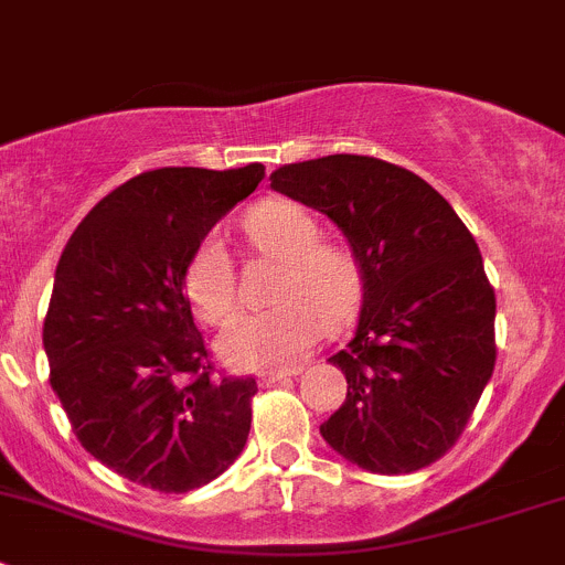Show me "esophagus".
Listing matches in <instances>:
<instances>
[{"mask_svg": "<svg viewBox=\"0 0 565 565\" xmlns=\"http://www.w3.org/2000/svg\"><path fill=\"white\" fill-rule=\"evenodd\" d=\"M300 372H303V369H300V366H292V369H273V372H262V374H259V383H262V385L281 383V380L298 377Z\"/></svg>", "mask_w": 565, "mask_h": 565, "instance_id": "1", "label": "esophagus"}]
</instances>
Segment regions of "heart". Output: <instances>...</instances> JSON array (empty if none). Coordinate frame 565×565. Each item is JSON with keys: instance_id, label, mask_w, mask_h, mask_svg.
<instances>
[{"instance_id": "1", "label": "heart", "mask_w": 565, "mask_h": 565, "mask_svg": "<svg viewBox=\"0 0 565 565\" xmlns=\"http://www.w3.org/2000/svg\"><path fill=\"white\" fill-rule=\"evenodd\" d=\"M250 248L284 265L267 311L237 317L221 335V355L237 369L289 366L317 344L322 330H344L366 303L369 270L361 250L322 237V221L292 199H265L243 218ZM182 287L193 311L224 324L237 309L235 262L218 235L188 256Z\"/></svg>"}]
</instances>
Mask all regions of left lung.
Returning a JSON list of instances; mask_svg holds the SVG:
<instances>
[{
	"label": "left lung",
	"instance_id": "1",
	"mask_svg": "<svg viewBox=\"0 0 565 565\" xmlns=\"http://www.w3.org/2000/svg\"><path fill=\"white\" fill-rule=\"evenodd\" d=\"M270 180L328 215L369 270L355 335L330 358L347 398L319 431L369 472L429 467L457 446L498 361L476 237L429 182L372 156L287 163Z\"/></svg>",
	"mask_w": 565,
	"mask_h": 565
}]
</instances>
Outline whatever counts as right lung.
Wrapping results in <instances>:
<instances>
[{"instance_id":"obj_1","label":"right lung","mask_w":565,"mask_h":565,"mask_svg":"<svg viewBox=\"0 0 565 565\" xmlns=\"http://www.w3.org/2000/svg\"><path fill=\"white\" fill-rule=\"evenodd\" d=\"M262 177V163L141 172L89 210L60 256L43 322L49 383L78 443L141 487H204L248 440L256 380L215 369L182 273Z\"/></svg>"}]
</instances>
